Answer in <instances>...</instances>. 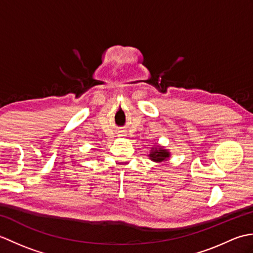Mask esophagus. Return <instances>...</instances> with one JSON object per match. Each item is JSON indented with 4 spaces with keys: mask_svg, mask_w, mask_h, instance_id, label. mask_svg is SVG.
Returning <instances> with one entry per match:
<instances>
[{
    "mask_svg": "<svg viewBox=\"0 0 253 253\" xmlns=\"http://www.w3.org/2000/svg\"><path fill=\"white\" fill-rule=\"evenodd\" d=\"M116 132H117V136H125V130L123 129H118Z\"/></svg>",
    "mask_w": 253,
    "mask_h": 253,
    "instance_id": "1",
    "label": "esophagus"
}]
</instances>
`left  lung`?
Here are the masks:
<instances>
[{
  "mask_svg": "<svg viewBox=\"0 0 253 253\" xmlns=\"http://www.w3.org/2000/svg\"><path fill=\"white\" fill-rule=\"evenodd\" d=\"M170 157V153L169 152V150H166L162 147H155L152 148L151 152L149 154V158L151 159V161L157 163L164 162V161H168Z\"/></svg>",
  "mask_w": 253,
  "mask_h": 253,
  "instance_id": "left-lung-1",
  "label": "left lung"
}]
</instances>
